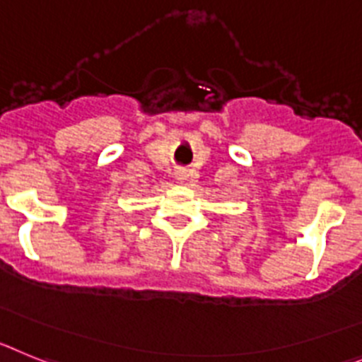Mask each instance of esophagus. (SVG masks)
<instances>
[{
  "mask_svg": "<svg viewBox=\"0 0 362 362\" xmlns=\"http://www.w3.org/2000/svg\"><path fill=\"white\" fill-rule=\"evenodd\" d=\"M177 180H185V173L184 171L177 173Z\"/></svg>",
  "mask_w": 362,
  "mask_h": 362,
  "instance_id": "esophagus-1",
  "label": "esophagus"
}]
</instances>
